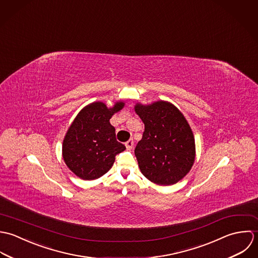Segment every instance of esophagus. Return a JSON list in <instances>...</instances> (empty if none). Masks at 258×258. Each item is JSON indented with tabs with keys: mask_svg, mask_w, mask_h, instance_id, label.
Segmentation results:
<instances>
[{
	"mask_svg": "<svg viewBox=\"0 0 258 258\" xmlns=\"http://www.w3.org/2000/svg\"><path fill=\"white\" fill-rule=\"evenodd\" d=\"M134 140L132 139V140H130V141H127L126 143H125V147H126V149L127 150H132L133 148H134Z\"/></svg>",
	"mask_w": 258,
	"mask_h": 258,
	"instance_id": "34e87169",
	"label": "esophagus"
}]
</instances>
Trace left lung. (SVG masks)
I'll return each instance as SVG.
<instances>
[{
  "mask_svg": "<svg viewBox=\"0 0 258 258\" xmlns=\"http://www.w3.org/2000/svg\"><path fill=\"white\" fill-rule=\"evenodd\" d=\"M136 112L145 123L135 155L142 173L158 185H171L183 178L196 158L192 131L172 103H137Z\"/></svg>",
  "mask_w": 258,
  "mask_h": 258,
  "instance_id": "1",
  "label": "left lung"
}]
</instances>
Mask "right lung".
<instances>
[{
	"mask_svg": "<svg viewBox=\"0 0 258 258\" xmlns=\"http://www.w3.org/2000/svg\"><path fill=\"white\" fill-rule=\"evenodd\" d=\"M124 103L107 107L102 102L85 106L69 127L62 142V158L80 178L92 180L101 177L112 166L115 155L125 147L115 139V130L109 119Z\"/></svg>",
	"mask_w": 258,
	"mask_h": 258,
	"instance_id": "obj_1",
	"label": "right lung"
}]
</instances>
